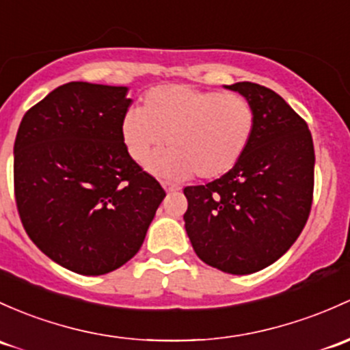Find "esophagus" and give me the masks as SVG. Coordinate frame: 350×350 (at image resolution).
<instances>
[{
  "label": "esophagus",
  "mask_w": 350,
  "mask_h": 350,
  "mask_svg": "<svg viewBox=\"0 0 350 350\" xmlns=\"http://www.w3.org/2000/svg\"><path fill=\"white\" fill-rule=\"evenodd\" d=\"M163 187L165 189V193H176V191H179V187L171 185V183H163Z\"/></svg>",
  "instance_id": "obj_1"
}]
</instances>
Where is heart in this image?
I'll return each mask as SVG.
<instances>
[{
	"instance_id": "1",
	"label": "heart",
	"mask_w": 350,
	"mask_h": 350,
	"mask_svg": "<svg viewBox=\"0 0 350 350\" xmlns=\"http://www.w3.org/2000/svg\"><path fill=\"white\" fill-rule=\"evenodd\" d=\"M255 126V107L245 95L174 83L150 88L142 109L126 110L120 137L137 163L163 147L167 137L171 149L149 163L156 174L216 179L240 163Z\"/></svg>"
}]
</instances>
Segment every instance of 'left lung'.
<instances>
[{
    "instance_id": "obj_1",
    "label": "left lung",
    "mask_w": 350,
    "mask_h": 350,
    "mask_svg": "<svg viewBox=\"0 0 350 350\" xmlns=\"http://www.w3.org/2000/svg\"><path fill=\"white\" fill-rule=\"evenodd\" d=\"M256 112L252 142L219 179L185 187L186 233L218 270L248 275L277 262L307 223L315 152L307 122L278 94L252 82L224 85Z\"/></svg>"
}]
</instances>
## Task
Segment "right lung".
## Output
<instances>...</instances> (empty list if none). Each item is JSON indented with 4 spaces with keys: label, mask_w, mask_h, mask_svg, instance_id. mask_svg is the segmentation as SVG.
<instances>
[{
    "label": "right lung",
    "mask_w": 350,
    "mask_h": 350,
    "mask_svg": "<svg viewBox=\"0 0 350 350\" xmlns=\"http://www.w3.org/2000/svg\"><path fill=\"white\" fill-rule=\"evenodd\" d=\"M127 87L70 82L23 116L14 198L31 241L55 263L104 275L144 243L165 193L129 156L120 120Z\"/></svg>",
    "instance_id": "1"
}]
</instances>
